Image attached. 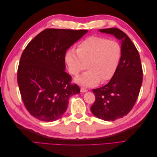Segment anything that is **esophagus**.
Listing matches in <instances>:
<instances>
[{"label":"esophagus","instance_id":"obj_1","mask_svg":"<svg viewBox=\"0 0 157 157\" xmlns=\"http://www.w3.org/2000/svg\"><path fill=\"white\" fill-rule=\"evenodd\" d=\"M87 91H88V90L86 89V88H80V92H86Z\"/></svg>","mask_w":157,"mask_h":157}]
</instances>
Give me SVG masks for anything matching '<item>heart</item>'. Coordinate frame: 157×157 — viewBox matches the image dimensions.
<instances>
[{
	"label": "heart",
	"mask_w": 157,
	"mask_h": 157,
	"mask_svg": "<svg viewBox=\"0 0 157 157\" xmlns=\"http://www.w3.org/2000/svg\"><path fill=\"white\" fill-rule=\"evenodd\" d=\"M122 56V48L115 40L101 36H90L77 46V51L69 49L65 55V61L69 73L77 76L76 78L83 86H90L99 81L105 82L115 74Z\"/></svg>",
	"instance_id": "b5f03b06"
}]
</instances>
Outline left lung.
I'll return each instance as SVG.
<instances>
[{
  "instance_id": "8db88e82",
  "label": "left lung",
  "mask_w": 157,
  "mask_h": 157,
  "mask_svg": "<svg viewBox=\"0 0 157 157\" xmlns=\"http://www.w3.org/2000/svg\"><path fill=\"white\" fill-rule=\"evenodd\" d=\"M121 41L122 56L115 74L105 86L93 89L96 97L90 107L98 118L114 121L128 114L138 98L143 81L140 54L125 33L117 28L99 29Z\"/></svg>"
}]
</instances>
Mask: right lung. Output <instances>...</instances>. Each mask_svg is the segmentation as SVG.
Instances as JSON below:
<instances>
[{
  "mask_svg": "<svg viewBox=\"0 0 157 157\" xmlns=\"http://www.w3.org/2000/svg\"><path fill=\"white\" fill-rule=\"evenodd\" d=\"M87 30L47 29L27 45L17 69L22 101L31 115L40 121L58 120L67 110L69 98L80 93L65 71L66 50Z\"/></svg>",
  "mask_w": 157,
  "mask_h": 157,
  "instance_id": "right-lung-1",
  "label": "right lung"
}]
</instances>
